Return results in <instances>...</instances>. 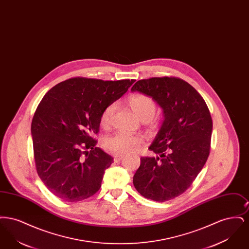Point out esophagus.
Instances as JSON below:
<instances>
[{
	"label": "esophagus",
	"mask_w": 249,
	"mask_h": 249,
	"mask_svg": "<svg viewBox=\"0 0 249 249\" xmlns=\"http://www.w3.org/2000/svg\"><path fill=\"white\" fill-rule=\"evenodd\" d=\"M123 158H124L123 155H116V156H114V161L115 162H119V161H121L123 160Z\"/></svg>",
	"instance_id": "34e87169"
}]
</instances>
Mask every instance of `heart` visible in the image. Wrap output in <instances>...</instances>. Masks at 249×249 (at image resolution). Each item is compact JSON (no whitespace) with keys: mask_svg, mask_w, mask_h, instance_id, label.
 <instances>
[{"mask_svg":"<svg viewBox=\"0 0 249 249\" xmlns=\"http://www.w3.org/2000/svg\"><path fill=\"white\" fill-rule=\"evenodd\" d=\"M128 104L137 117L142 121H148L154 117L156 103L147 95L137 93L130 96ZM116 105L110 104L102 111L100 116V124L103 128H108L111 124ZM144 142L141 135H129L123 132H117L106 138L104 145L107 151L114 154H130L138 150Z\"/></svg>","mask_w":249,"mask_h":249,"instance_id":"1","label":"heart"}]
</instances>
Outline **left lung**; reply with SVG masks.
Returning <instances> with one entry per match:
<instances>
[{"label":"left lung","mask_w":249,"mask_h":249,"mask_svg":"<svg viewBox=\"0 0 249 249\" xmlns=\"http://www.w3.org/2000/svg\"><path fill=\"white\" fill-rule=\"evenodd\" d=\"M131 91L150 96L164 114L149 146L160 157L141 158L133 185L146 199L172 200L190 188L208 159L213 129L210 111L201 95L178 77L142 79Z\"/></svg>","instance_id":"obj_1"}]
</instances>
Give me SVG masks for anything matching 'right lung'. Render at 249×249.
I'll use <instances>...</instances> for the list:
<instances>
[{
	"label": "right lung",
	"instance_id": "obj_1",
	"mask_svg": "<svg viewBox=\"0 0 249 249\" xmlns=\"http://www.w3.org/2000/svg\"><path fill=\"white\" fill-rule=\"evenodd\" d=\"M134 79L73 77L50 89L36 108L32 136L36 171L55 196L79 201L94 195L113 158L97 147L100 116Z\"/></svg>",
	"mask_w": 249,
	"mask_h": 249
}]
</instances>
